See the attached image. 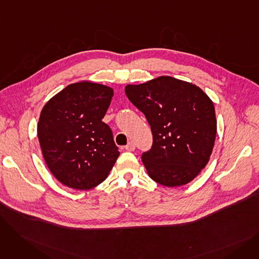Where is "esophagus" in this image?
<instances>
[{
    "mask_svg": "<svg viewBox=\"0 0 259 259\" xmlns=\"http://www.w3.org/2000/svg\"><path fill=\"white\" fill-rule=\"evenodd\" d=\"M125 149H126L127 151H134V149H135V145H134V143L129 142V143H128V145H127V146H125Z\"/></svg>",
    "mask_w": 259,
    "mask_h": 259,
    "instance_id": "obj_1",
    "label": "esophagus"
}]
</instances>
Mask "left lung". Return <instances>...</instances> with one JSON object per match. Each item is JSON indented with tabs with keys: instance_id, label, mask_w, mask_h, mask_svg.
<instances>
[{
	"instance_id": "obj_1",
	"label": "left lung",
	"mask_w": 259,
	"mask_h": 259,
	"mask_svg": "<svg viewBox=\"0 0 259 259\" xmlns=\"http://www.w3.org/2000/svg\"><path fill=\"white\" fill-rule=\"evenodd\" d=\"M125 92L151 126L153 144L142 155L149 176L166 187L193 181L208 164L216 138L211 99L196 85L166 75L127 85Z\"/></svg>"
}]
</instances>
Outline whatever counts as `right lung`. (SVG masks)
Here are the masks:
<instances>
[{
	"mask_svg": "<svg viewBox=\"0 0 259 259\" xmlns=\"http://www.w3.org/2000/svg\"><path fill=\"white\" fill-rule=\"evenodd\" d=\"M113 89L81 80L68 85L43 107L37 138L46 164L59 182L89 190L103 183L119 155L112 131L102 120Z\"/></svg>",
	"mask_w": 259,
	"mask_h": 259,
	"instance_id": "right-lung-1",
	"label": "right lung"
}]
</instances>
